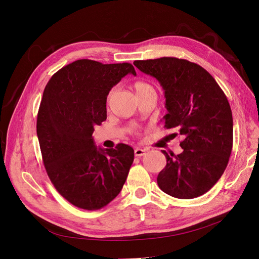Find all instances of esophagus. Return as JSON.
Listing matches in <instances>:
<instances>
[{
  "mask_svg": "<svg viewBox=\"0 0 259 259\" xmlns=\"http://www.w3.org/2000/svg\"><path fill=\"white\" fill-rule=\"evenodd\" d=\"M147 152V149H142V148H135L134 149V154L135 156H143Z\"/></svg>",
  "mask_w": 259,
  "mask_h": 259,
  "instance_id": "esophagus-1",
  "label": "esophagus"
}]
</instances>
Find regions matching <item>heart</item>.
<instances>
[{
  "label": "heart",
  "instance_id": "heart-1",
  "mask_svg": "<svg viewBox=\"0 0 259 259\" xmlns=\"http://www.w3.org/2000/svg\"><path fill=\"white\" fill-rule=\"evenodd\" d=\"M134 88H135V91H137V93H138V94H139V93H141V92H143V91H145V90L152 89V87H151L150 85L147 84V83H145V81H142V80L137 81V83L134 84ZM110 95H111V93H109V94H108V98H107L108 102H109V99H110ZM134 132H135V133H138V130H134Z\"/></svg>",
  "mask_w": 259,
  "mask_h": 259
}]
</instances>
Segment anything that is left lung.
<instances>
[{
  "label": "left lung",
  "instance_id": "left-lung-1",
  "mask_svg": "<svg viewBox=\"0 0 259 259\" xmlns=\"http://www.w3.org/2000/svg\"><path fill=\"white\" fill-rule=\"evenodd\" d=\"M165 90V128L184 138L181 154H165L157 175L161 191L190 199L208 192L227 168L233 147V118L226 94L213 76L195 63L178 58L134 61ZM178 133H174L176 137Z\"/></svg>",
  "mask_w": 259,
  "mask_h": 259
}]
</instances>
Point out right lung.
<instances>
[{"instance_id":"right-lung-1","label":"right lung","mask_w":259,"mask_h":259,"mask_svg":"<svg viewBox=\"0 0 259 259\" xmlns=\"http://www.w3.org/2000/svg\"><path fill=\"white\" fill-rule=\"evenodd\" d=\"M128 73L137 75L130 63L77 60L45 87L36 119L43 162L57 191L77 208H104L126 182L133 149L125 144L98 149L92 133L107 118L109 91Z\"/></svg>"}]
</instances>
